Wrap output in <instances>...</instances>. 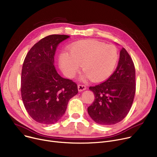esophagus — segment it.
<instances>
[{
	"instance_id": "34e87169",
	"label": "esophagus",
	"mask_w": 157,
	"mask_h": 157,
	"mask_svg": "<svg viewBox=\"0 0 157 157\" xmlns=\"http://www.w3.org/2000/svg\"><path fill=\"white\" fill-rule=\"evenodd\" d=\"M78 88L79 91L81 92V91H83V90H86V86L85 85H83V84H79L78 86Z\"/></svg>"
}]
</instances>
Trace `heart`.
Returning a JSON list of instances; mask_svg holds the SVG:
<instances>
[{"label": "heart", "instance_id": "1", "mask_svg": "<svg viewBox=\"0 0 157 157\" xmlns=\"http://www.w3.org/2000/svg\"><path fill=\"white\" fill-rule=\"evenodd\" d=\"M69 52L62 53L59 59L60 67L65 75L73 78L82 65L86 75L95 81L108 78L119 58L116 46L96 40L74 43L70 45Z\"/></svg>", "mask_w": 157, "mask_h": 157}]
</instances>
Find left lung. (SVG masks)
<instances>
[{
    "label": "left lung",
    "mask_w": 157,
    "mask_h": 157,
    "mask_svg": "<svg viewBox=\"0 0 157 157\" xmlns=\"http://www.w3.org/2000/svg\"><path fill=\"white\" fill-rule=\"evenodd\" d=\"M136 70L132 59L123 48L114 72L103 83L89 89L95 99L88 108L90 117L100 125H113L128 113L136 93Z\"/></svg>",
    "instance_id": "obj_1"
}]
</instances>
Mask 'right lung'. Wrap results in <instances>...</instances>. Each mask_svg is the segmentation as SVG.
Returning <instances> with one entry per match:
<instances>
[{"label": "right lung", "instance_id": "1", "mask_svg": "<svg viewBox=\"0 0 157 157\" xmlns=\"http://www.w3.org/2000/svg\"><path fill=\"white\" fill-rule=\"evenodd\" d=\"M67 35L48 36L33 46L24 60L21 94L27 113L36 121L51 125L64 114L68 102L78 92V85L62 78L54 63L56 48Z\"/></svg>", "mask_w": 157, "mask_h": 157}]
</instances>
